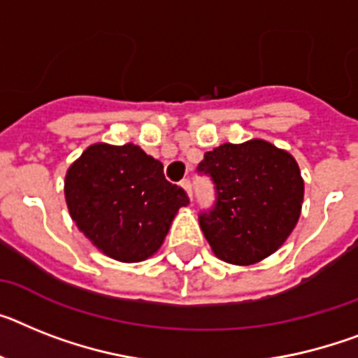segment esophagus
Masks as SVG:
<instances>
[{
	"label": "esophagus",
	"instance_id": "34e87169",
	"mask_svg": "<svg viewBox=\"0 0 358 358\" xmlns=\"http://www.w3.org/2000/svg\"><path fill=\"white\" fill-rule=\"evenodd\" d=\"M180 185L185 189V193L189 194V198H193V187H191V182H189L187 178L182 180V182H180Z\"/></svg>",
	"mask_w": 358,
	"mask_h": 358
}]
</instances>
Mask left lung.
Segmentation results:
<instances>
[{
  "mask_svg": "<svg viewBox=\"0 0 358 358\" xmlns=\"http://www.w3.org/2000/svg\"><path fill=\"white\" fill-rule=\"evenodd\" d=\"M215 202L198 215L207 242L222 260L249 266L280 248L299 222L304 182L295 158L264 140L224 143L203 155Z\"/></svg>",
  "mask_w": 358,
  "mask_h": 358,
  "instance_id": "8db88e82",
  "label": "left lung"
}]
</instances>
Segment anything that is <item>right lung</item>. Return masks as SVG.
Listing matches in <instances>:
<instances>
[{
	"instance_id": "1",
	"label": "right lung",
	"mask_w": 358,
	"mask_h": 358,
	"mask_svg": "<svg viewBox=\"0 0 358 358\" xmlns=\"http://www.w3.org/2000/svg\"><path fill=\"white\" fill-rule=\"evenodd\" d=\"M65 198L78 229L105 255L140 262L158 251L184 189L167 182L164 165L138 145H91L65 176Z\"/></svg>"
}]
</instances>
